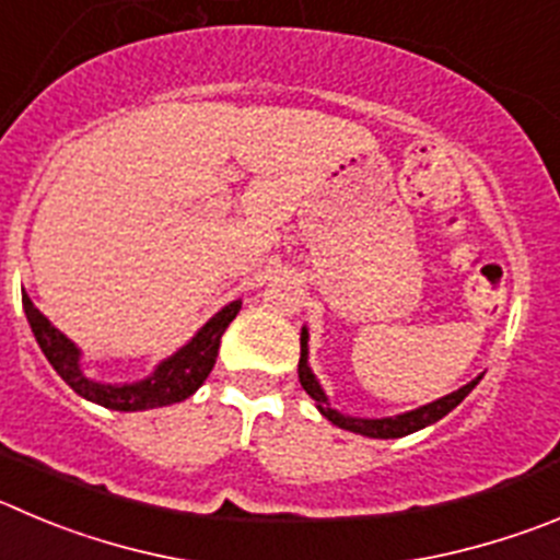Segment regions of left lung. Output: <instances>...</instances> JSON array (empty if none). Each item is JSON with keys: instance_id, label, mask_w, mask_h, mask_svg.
I'll return each instance as SVG.
<instances>
[{"instance_id": "obj_1", "label": "left lung", "mask_w": 560, "mask_h": 560, "mask_svg": "<svg viewBox=\"0 0 560 560\" xmlns=\"http://www.w3.org/2000/svg\"><path fill=\"white\" fill-rule=\"evenodd\" d=\"M298 378H301V386L306 389V395H310V398L317 404V409L323 411V417H328L334 425L345 428V431L362 433V436L398 439V436H409V433H415V431H420V428L431 425V422L442 420L447 411L456 409V406L462 404L464 398H467L469 392L475 389V384L480 381V375L475 381H469L467 386H462V389L451 392V395L433 400V404L422 406V409L409 411V415L384 417V420H362V417H345V415H339L337 409H331V406H328L326 392L320 389V384H317L315 375H312L310 364H306V328H304V331H301V364H298Z\"/></svg>"}]
</instances>
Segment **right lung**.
<instances>
[{"mask_svg": "<svg viewBox=\"0 0 560 560\" xmlns=\"http://www.w3.org/2000/svg\"><path fill=\"white\" fill-rule=\"evenodd\" d=\"M21 304L27 312L30 328H33L35 339H38L40 351L49 359L51 368L57 370L62 381H66L77 395L93 400V404L104 406V409L115 411H143V409H160V406L179 404V400L190 398L192 392L207 381V375L212 373L218 359V348H221V337L229 328V323L237 317L240 301H232L229 306H223L190 342L176 351L174 357L165 359L154 373L145 381L138 384H98L91 381L80 368V351L77 345L66 337V334L57 331L38 310L30 301L27 292H21Z\"/></svg>", "mask_w": 560, "mask_h": 560, "instance_id": "obj_1", "label": "right lung"}]
</instances>
